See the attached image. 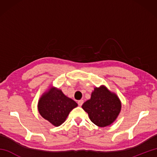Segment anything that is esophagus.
I'll use <instances>...</instances> for the list:
<instances>
[{
  "label": "esophagus",
  "instance_id": "34e87169",
  "mask_svg": "<svg viewBox=\"0 0 157 157\" xmlns=\"http://www.w3.org/2000/svg\"><path fill=\"white\" fill-rule=\"evenodd\" d=\"M83 103H84V101L83 100H79V101H78V104L79 106H82L83 105Z\"/></svg>",
  "mask_w": 157,
  "mask_h": 157
}]
</instances>
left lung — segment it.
Here are the masks:
<instances>
[{"mask_svg":"<svg viewBox=\"0 0 157 157\" xmlns=\"http://www.w3.org/2000/svg\"><path fill=\"white\" fill-rule=\"evenodd\" d=\"M121 108L119 98L104 86L95 88L91 98L82 105L91 121L99 127L111 124L117 117Z\"/></svg>","mask_w":157,"mask_h":157,"instance_id":"8db88e82","label":"left lung"}]
</instances>
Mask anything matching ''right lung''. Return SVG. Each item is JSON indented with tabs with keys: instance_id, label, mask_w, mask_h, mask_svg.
<instances>
[{
	"instance_id": "add662e5",
	"label": "right lung",
	"mask_w": 157,
	"mask_h": 157,
	"mask_svg": "<svg viewBox=\"0 0 157 157\" xmlns=\"http://www.w3.org/2000/svg\"><path fill=\"white\" fill-rule=\"evenodd\" d=\"M78 104L63 94L61 90L52 88L40 99L38 111L43 118L55 126H59L65 121L69 113Z\"/></svg>"
}]
</instances>
